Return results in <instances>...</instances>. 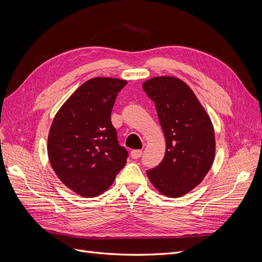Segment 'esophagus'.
<instances>
[{"label": "esophagus", "instance_id": "1", "mask_svg": "<svg viewBox=\"0 0 262 262\" xmlns=\"http://www.w3.org/2000/svg\"><path fill=\"white\" fill-rule=\"evenodd\" d=\"M142 156V151L141 150H133L130 152V157L133 159H138Z\"/></svg>", "mask_w": 262, "mask_h": 262}]
</instances>
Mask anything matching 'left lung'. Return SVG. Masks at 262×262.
Here are the masks:
<instances>
[{"label": "left lung", "mask_w": 262, "mask_h": 262, "mask_svg": "<svg viewBox=\"0 0 262 262\" xmlns=\"http://www.w3.org/2000/svg\"><path fill=\"white\" fill-rule=\"evenodd\" d=\"M142 88L156 104L166 142L162 162L147 175L163 195L184 196L201 183L213 163L212 123L192 90L179 78L155 77Z\"/></svg>", "instance_id": "left-lung-1"}]
</instances>
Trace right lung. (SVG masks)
<instances>
[{"label":"right lung","instance_id":"1","mask_svg":"<svg viewBox=\"0 0 262 262\" xmlns=\"http://www.w3.org/2000/svg\"><path fill=\"white\" fill-rule=\"evenodd\" d=\"M127 81L96 77L76 90L56 113L48 138V156L67 187L90 198L105 191L126 164L111 122L116 96Z\"/></svg>","mask_w":262,"mask_h":262}]
</instances>
